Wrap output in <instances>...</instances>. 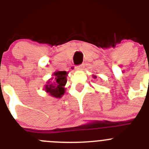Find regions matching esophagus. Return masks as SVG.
Instances as JSON below:
<instances>
[{
    "label": "esophagus",
    "instance_id": "34e87169",
    "mask_svg": "<svg viewBox=\"0 0 149 149\" xmlns=\"http://www.w3.org/2000/svg\"><path fill=\"white\" fill-rule=\"evenodd\" d=\"M83 68H84V65H77V66L75 67V70H82Z\"/></svg>",
    "mask_w": 149,
    "mask_h": 149
}]
</instances>
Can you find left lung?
I'll use <instances>...</instances> for the list:
<instances>
[{
	"mask_svg": "<svg viewBox=\"0 0 149 149\" xmlns=\"http://www.w3.org/2000/svg\"><path fill=\"white\" fill-rule=\"evenodd\" d=\"M94 77H95V76H94Z\"/></svg>",
	"mask_w": 149,
	"mask_h": 149,
	"instance_id": "1",
	"label": "left lung"
}]
</instances>
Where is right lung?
Instances as JSON below:
<instances>
[{"label": "right lung", "instance_id": "1", "mask_svg": "<svg viewBox=\"0 0 149 149\" xmlns=\"http://www.w3.org/2000/svg\"><path fill=\"white\" fill-rule=\"evenodd\" d=\"M68 73L66 71L54 72L53 77L47 81L45 90L51 96L60 98L65 94V86L67 83Z\"/></svg>", "mask_w": 149, "mask_h": 149}]
</instances>
